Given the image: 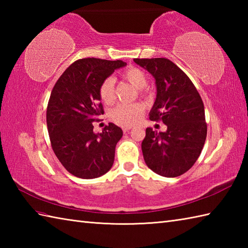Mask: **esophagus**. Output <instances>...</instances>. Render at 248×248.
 Listing matches in <instances>:
<instances>
[{"instance_id":"34e87169","label":"esophagus","mask_w":248,"mask_h":248,"mask_svg":"<svg viewBox=\"0 0 248 248\" xmlns=\"http://www.w3.org/2000/svg\"><path fill=\"white\" fill-rule=\"evenodd\" d=\"M131 128H132V127H124V128H123V130H124V133H128V132H129V131L131 130Z\"/></svg>"}]
</instances>
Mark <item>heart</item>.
<instances>
[{"label":"heart","mask_w":248,"mask_h":248,"mask_svg":"<svg viewBox=\"0 0 248 248\" xmlns=\"http://www.w3.org/2000/svg\"><path fill=\"white\" fill-rule=\"evenodd\" d=\"M124 78L136 88L145 87L147 83L146 76L144 72L138 68H129L123 73ZM99 94L104 103H112L115 98V78L108 77L101 83L99 88ZM144 113L143 105L139 103L132 104H118L110 114V117L116 124L124 127H129L140 119Z\"/></svg>","instance_id":"obj_1"}]
</instances>
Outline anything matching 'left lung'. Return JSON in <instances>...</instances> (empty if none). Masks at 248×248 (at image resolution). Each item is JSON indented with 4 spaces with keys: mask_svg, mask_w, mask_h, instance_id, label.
I'll list each match as a JSON object with an SVG mask.
<instances>
[{
    "mask_svg": "<svg viewBox=\"0 0 248 248\" xmlns=\"http://www.w3.org/2000/svg\"><path fill=\"white\" fill-rule=\"evenodd\" d=\"M155 78L156 98L149 118L166 124L165 132L146 129L141 143L146 165L163 177L181 176L202 154L207 124L202 97L189 78L167 59H134Z\"/></svg>",
    "mask_w": 248,
    "mask_h": 248,
    "instance_id": "8db88e82",
    "label": "left lung"
}]
</instances>
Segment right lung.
<instances>
[{
  "instance_id": "obj_1",
  "label": "right lung",
  "mask_w": 248,
  "mask_h": 248,
  "mask_svg": "<svg viewBox=\"0 0 248 248\" xmlns=\"http://www.w3.org/2000/svg\"><path fill=\"white\" fill-rule=\"evenodd\" d=\"M123 61L82 59L67 68L52 89L46 108L51 146L66 170L82 179L103 176L113 166L115 148L123 130L109 123L101 133L93 123L104 113L100 103L101 83Z\"/></svg>"
}]
</instances>
